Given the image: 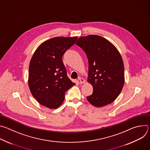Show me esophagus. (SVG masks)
Returning <instances> with one entry per match:
<instances>
[{"instance_id":"esophagus-1","label":"esophagus","mask_w":150,"mask_h":150,"mask_svg":"<svg viewBox=\"0 0 150 150\" xmlns=\"http://www.w3.org/2000/svg\"><path fill=\"white\" fill-rule=\"evenodd\" d=\"M78 80L79 81L80 83H85V79H84L83 78H81V77H79V78H78Z\"/></svg>"}]
</instances>
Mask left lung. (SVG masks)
I'll list each match as a JSON object with an SVG mask.
<instances>
[{"mask_svg":"<svg viewBox=\"0 0 150 150\" xmlns=\"http://www.w3.org/2000/svg\"><path fill=\"white\" fill-rule=\"evenodd\" d=\"M76 45L86 53L88 60L87 82L93 88L88 102L101 108L114 101L125 83L124 65L117 48L110 41L98 35L81 37Z\"/></svg>","mask_w":150,"mask_h":150,"instance_id":"8db88e82","label":"left lung"}]
</instances>
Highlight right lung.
<instances>
[{"mask_svg":"<svg viewBox=\"0 0 150 150\" xmlns=\"http://www.w3.org/2000/svg\"><path fill=\"white\" fill-rule=\"evenodd\" d=\"M78 37H56L37 48L30 60L28 86L34 98L42 105L56 109L65 100V93L75 85L67 75L62 56Z\"/></svg>","mask_w":150,"mask_h":150,"instance_id":"add662e5","label":"right lung"}]
</instances>
